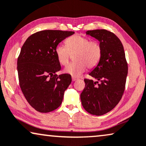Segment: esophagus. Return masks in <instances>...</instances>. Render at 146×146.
Here are the masks:
<instances>
[{
	"label": "esophagus",
	"mask_w": 146,
	"mask_h": 146,
	"mask_svg": "<svg viewBox=\"0 0 146 146\" xmlns=\"http://www.w3.org/2000/svg\"><path fill=\"white\" fill-rule=\"evenodd\" d=\"M77 78H75V77H72V81H77Z\"/></svg>",
	"instance_id": "esophagus-1"
}]
</instances>
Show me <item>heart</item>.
<instances>
[{"instance_id":"1","label":"heart","mask_w":146,"mask_h":146,"mask_svg":"<svg viewBox=\"0 0 146 146\" xmlns=\"http://www.w3.org/2000/svg\"><path fill=\"white\" fill-rule=\"evenodd\" d=\"M66 46L58 44L55 50L57 61L61 65H66L73 55L75 62L71 63L63 69V72L74 77H79L86 70L95 67L101 59L102 49L97 41H91L87 37L76 34L65 41Z\"/></svg>"}]
</instances>
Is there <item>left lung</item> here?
Segmentation results:
<instances>
[{"label":"left lung","instance_id":"obj_1","mask_svg":"<svg viewBox=\"0 0 146 146\" xmlns=\"http://www.w3.org/2000/svg\"><path fill=\"white\" fill-rule=\"evenodd\" d=\"M86 34L99 41L102 53L99 63L89 73L97 81L84 79L85 87L81 100L86 111L101 116L113 109L122 98L128 63L122 42L114 33L102 29L89 30Z\"/></svg>","mask_w":146,"mask_h":146}]
</instances>
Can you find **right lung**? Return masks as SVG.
<instances>
[{"mask_svg":"<svg viewBox=\"0 0 146 146\" xmlns=\"http://www.w3.org/2000/svg\"><path fill=\"white\" fill-rule=\"evenodd\" d=\"M74 33L42 30L28 37L22 47L17 61L20 87L28 103L37 111L50 112L62 102L71 77L56 74L61 65L55 50L61 41Z\"/></svg>","mask_w":146,"mask_h":146,"instance_id":"add662e5","label":"right lung"}]
</instances>
